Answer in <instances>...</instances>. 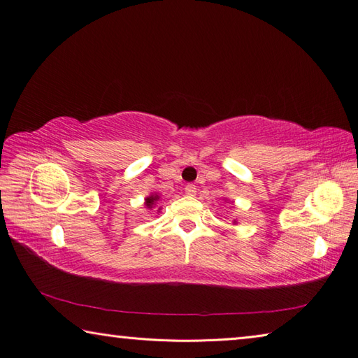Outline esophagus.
Segmentation results:
<instances>
[{"label": "esophagus", "mask_w": 358, "mask_h": 358, "mask_svg": "<svg viewBox=\"0 0 358 358\" xmlns=\"http://www.w3.org/2000/svg\"><path fill=\"white\" fill-rule=\"evenodd\" d=\"M185 192H187V196H196L197 188L194 183H188V185H185Z\"/></svg>", "instance_id": "esophagus-1"}]
</instances>
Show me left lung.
I'll return each instance as SVG.
<instances>
[{
	"mask_svg": "<svg viewBox=\"0 0 358 358\" xmlns=\"http://www.w3.org/2000/svg\"><path fill=\"white\" fill-rule=\"evenodd\" d=\"M234 222H236V221H234Z\"/></svg>",
	"mask_w": 358,
	"mask_h": 358,
	"instance_id": "1",
	"label": "left lung"
}]
</instances>
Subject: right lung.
Wrapping results in <instances>:
<instances>
[{
	"label": "right lung",
	"instance_id": "obj_1",
	"mask_svg": "<svg viewBox=\"0 0 358 358\" xmlns=\"http://www.w3.org/2000/svg\"><path fill=\"white\" fill-rule=\"evenodd\" d=\"M158 200H159V196H157V194H150L149 197L145 199V206H146V208H149V209H152ZM158 212H159V209H158Z\"/></svg>",
	"mask_w": 358,
	"mask_h": 358
}]
</instances>
